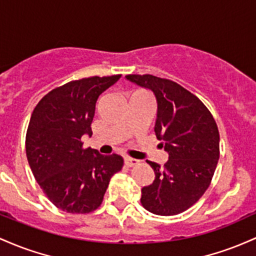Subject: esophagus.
<instances>
[{"label":"esophagus","instance_id":"1","mask_svg":"<svg viewBox=\"0 0 256 256\" xmlns=\"http://www.w3.org/2000/svg\"><path fill=\"white\" fill-rule=\"evenodd\" d=\"M124 163L127 164L128 166H136L138 163H139V160H136V158H130V157H126L124 158Z\"/></svg>","mask_w":256,"mask_h":256}]
</instances>
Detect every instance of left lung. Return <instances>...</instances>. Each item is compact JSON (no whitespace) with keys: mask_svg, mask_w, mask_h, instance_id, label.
<instances>
[{"mask_svg":"<svg viewBox=\"0 0 256 256\" xmlns=\"http://www.w3.org/2000/svg\"><path fill=\"white\" fill-rule=\"evenodd\" d=\"M128 81L150 90L157 102L154 133L168 152L151 185L142 188V204L157 215H176L202 197L219 160L220 136L215 120L196 96L170 80L152 74H127Z\"/></svg>","mask_w":256,"mask_h":256,"instance_id":"1","label":"left lung"}]
</instances>
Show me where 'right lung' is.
Listing matches in <instances>:
<instances>
[{
	"instance_id": "obj_1",
	"label": "right lung",
	"mask_w": 256,
	"mask_h": 256,
	"mask_svg": "<svg viewBox=\"0 0 256 256\" xmlns=\"http://www.w3.org/2000/svg\"><path fill=\"white\" fill-rule=\"evenodd\" d=\"M120 74L71 81L46 94L31 114L26 157L36 182L59 209L72 214L96 210L123 158L83 148L81 138L92 136L96 100Z\"/></svg>"
}]
</instances>
